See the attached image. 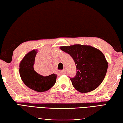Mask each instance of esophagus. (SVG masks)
<instances>
[{
	"label": "esophagus",
	"instance_id": "1",
	"mask_svg": "<svg viewBox=\"0 0 123 123\" xmlns=\"http://www.w3.org/2000/svg\"><path fill=\"white\" fill-rule=\"evenodd\" d=\"M60 74H66V70H62L61 71H60Z\"/></svg>",
	"mask_w": 123,
	"mask_h": 123
}]
</instances>
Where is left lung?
Here are the masks:
<instances>
[{"label": "left lung", "instance_id": "8db88e82", "mask_svg": "<svg viewBox=\"0 0 123 123\" xmlns=\"http://www.w3.org/2000/svg\"><path fill=\"white\" fill-rule=\"evenodd\" d=\"M60 48L70 54L75 62L76 75L70 80L75 89L81 93H87L101 85L108 69V62L101 50L91 46L81 44Z\"/></svg>", "mask_w": 123, "mask_h": 123}]
</instances>
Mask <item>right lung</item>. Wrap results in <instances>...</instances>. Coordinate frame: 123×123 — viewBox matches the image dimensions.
<instances>
[{"label": "right lung", "instance_id": "1", "mask_svg": "<svg viewBox=\"0 0 123 123\" xmlns=\"http://www.w3.org/2000/svg\"><path fill=\"white\" fill-rule=\"evenodd\" d=\"M37 49L30 51L20 62L19 73L22 81L28 87L37 92H45L55 84L57 75L54 74L49 76H42L34 70L36 55Z\"/></svg>", "mask_w": 123, "mask_h": 123}]
</instances>
